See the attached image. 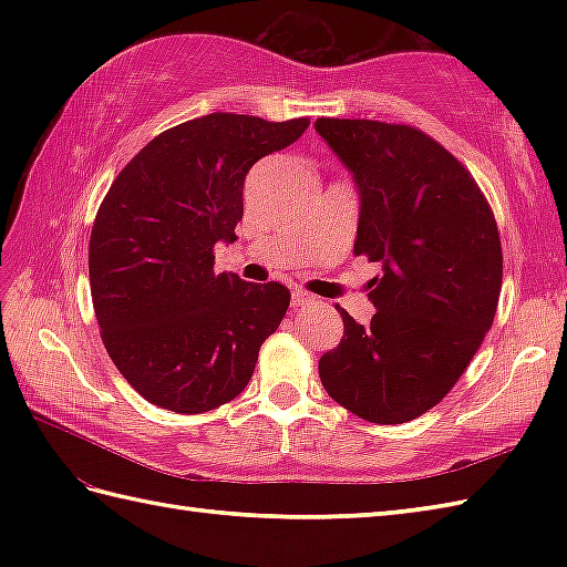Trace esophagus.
I'll list each match as a JSON object with an SVG mask.
<instances>
[{
  "label": "esophagus",
  "mask_w": 567,
  "mask_h": 567,
  "mask_svg": "<svg viewBox=\"0 0 567 567\" xmlns=\"http://www.w3.org/2000/svg\"><path fill=\"white\" fill-rule=\"evenodd\" d=\"M311 302H315V295L305 290H292V307H309Z\"/></svg>",
  "instance_id": "esophagus-1"
}]
</instances>
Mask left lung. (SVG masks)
Segmentation results:
<instances>
[{"instance_id": "obj_1", "label": "left lung", "mask_w": 567, "mask_h": 567, "mask_svg": "<svg viewBox=\"0 0 567 567\" xmlns=\"http://www.w3.org/2000/svg\"><path fill=\"white\" fill-rule=\"evenodd\" d=\"M315 128L355 179L353 252L382 265L368 327L336 305L343 339L321 355L319 378L355 416L404 424L451 392L495 321V214L463 163L424 131L370 118H317Z\"/></svg>"}]
</instances>
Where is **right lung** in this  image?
<instances>
[{
	"label": "right lung",
	"mask_w": 567,
	"mask_h": 567,
	"mask_svg": "<svg viewBox=\"0 0 567 567\" xmlns=\"http://www.w3.org/2000/svg\"><path fill=\"white\" fill-rule=\"evenodd\" d=\"M309 118L207 114L163 131L112 183L90 236V290L106 353L143 400L202 414L246 390L290 290L214 272L234 244L244 183Z\"/></svg>",
	"instance_id": "add662e5"
}]
</instances>
